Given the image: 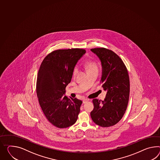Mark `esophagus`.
Returning <instances> with one entry per match:
<instances>
[{
	"label": "esophagus",
	"instance_id": "1",
	"mask_svg": "<svg viewBox=\"0 0 160 160\" xmlns=\"http://www.w3.org/2000/svg\"><path fill=\"white\" fill-rule=\"evenodd\" d=\"M88 101H89V99H84V100H83V103H86L88 102Z\"/></svg>",
	"mask_w": 160,
	"mask_h": 160
}]
</instances>
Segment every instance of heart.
<instances>
[{
	"instance_id": "obj_1",
	"label": "heart",
	"mask_w": 160,
	"mask_h": 160,
	"mask_svg": "<svg viewBox=\"0 0 160 160\" xmlns=\"http://www.w3.org/2000/svg\"><path fill=\"white\" fill-rule=\"evenodd\" d=\"M86 69L87 70L88 73L91 72L94 70H98V66L97 63L95 61H89L86 63ZM78 72V66H76L73 70V76L75 77Z\"/></svg>"
}]
</instances>
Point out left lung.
Masks as SVG:
<instances>
[{
	"label": "left lung",
	"mask_w": 160,
	"mask_h": 160,
	"mask_svg": "<svg viewBox=\"0 0 160 160\" xmlns=\"http://www.w3.org/2000/svg\"><path fill=\"white\" fill-rule=\"evenodd\" d=\"M91 50L99 58L102 66V88L107 91L104 101L94 99V110L91 117L96 124L109 127L121 120L125 113L129 97L128 70L121 58L106 48Z\"/></svg>",
	"instance_id": "left-lung-1"
}]
</instances>
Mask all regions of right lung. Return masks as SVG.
<instances>
[{"instance_id": "obj_1", "label": "right lung", "mask_w": 160, "mask_h": 160, "mask_svg": "<svg viewBox=\"0 0 160 160\" xmlns=\"http://www.w3.org/2000/svg\"><path fill=\"white\" fill-rule=\"evenodd\" d=\"M82 48L57 50L43 59L38 73L36 94L44 116L51 124L65 128L78 118L82 102L64 96L73 70L78 59L86 53Z\"/></svg>"}]
</instances>
